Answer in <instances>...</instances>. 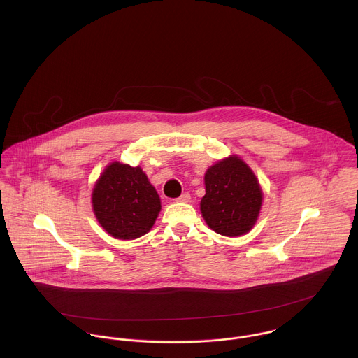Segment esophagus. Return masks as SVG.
Masks as SVG:
<instances>
[{
	"label": "esophagus",
	"mask_w": 358,
	"mask_h": 358,
	"mask_svg": "<svg viewBox=\"0 0 358 358\" xmlns=\"http://www.w3.org/2000/svg\"><path fill=\"white\" fill-rule=\"evenodd\" d=\"M190 199H192L190 193H189V192H186V193H183L179 199H176V201H179V203H189V201H190Z\"/></svg>",
	"instance_id": "esophagus-1"
}]
</instances>
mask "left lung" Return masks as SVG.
Wrapping results in <instances>:
<instances>
[{"label":"left lung","instance_id":"1","mask_svg":"<svg viewBox=\"0 0 358 358\" xmlns=\"http://www.w3.org/2000/svg\"><path fill=\"white\" fill-rule=\"evenodd\" d=\"M201 213L216 233L237 237L255 224L262 190L251 168L238 157H229L212 165L205 173Z\"/></svg>","mask_w":358,"mask_h":358}]
</instances>
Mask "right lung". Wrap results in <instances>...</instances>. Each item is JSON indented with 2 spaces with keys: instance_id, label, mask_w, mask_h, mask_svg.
Listing matches in <instances>:
<instances>
[{
  "instance_id": "1",
  "label": "right lung",
  "mask_w": 358,
  "mask_h": 358,
  "mask_svg": "<svg viewBox=\"0 0 358 358\" xmlns=\"http://www.w3.org/2000/svg\"><path fill=\"white\" fill-rule=\"evenodd\" d=\"M95 215L115 238L134 240L146 234L161 209L159 197L139 166L110 164L92 193Z\"/></svg>"
}]
</instances>
